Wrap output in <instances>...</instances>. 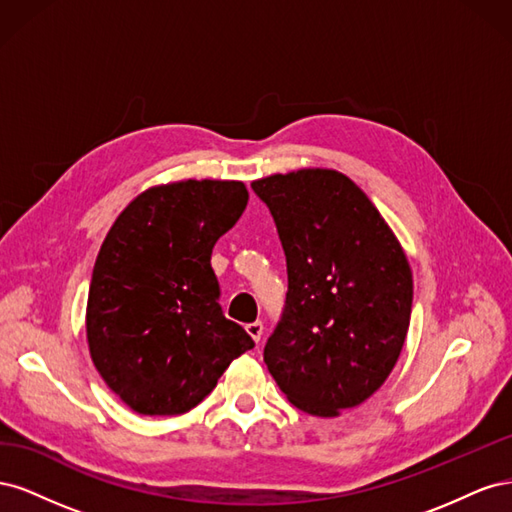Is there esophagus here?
<instances>
[{"label": "esophagus", "instance_id": "esophagus-1", "mask_svg": "<svg viewBox=\"0 0 512 512\" xmlns=\"http://www.w3.org/2000/svg\"><path fill=\"white\" fill-rule=\"evenodd\" d=\"M245 331H247V335H250L254 342L258 344L260 342V337H262V331H265V327H262V322L260 320H256V322H250L245 327Z\"/></svg>", "mask_w": 512, "mask_h": 512}]
</instances>
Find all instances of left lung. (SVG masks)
<instances>
[{
  "label": "left lung",
  "instance_id": "1",
  "mask_svg": "<svg viewBox=\"0 0 512 512\" xmlns=\"http://www.w3.org/2000/svg\"><path fill=\"white\" fill-rule=\"evenodd\" d=\"M280 235L288 292L265 363L292 406L339 416L393 371L412 312V271L365 192L329 168L252 183Z\"/></svg>",
  "mask_w": 512,
  "mask_h": 512
}]
</instances>
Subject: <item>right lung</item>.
<instances>
[{"label":"right lung","mask_w":512,"mask_h":512,"mask_svg":"<svg viewBox=\"0 0 512 512\" xmlns=\"http://www.w3.org/2000/svg\"><path fill=\"white\" fill-rule=\"evenodd\" d=\"M241 181L149 188L119 213L96 258L87 344L123 404L147 416L198 406L254 339L222 314L213 245L247 205Z\"/></svg>","instance_id":"obj_1"}]
</instances>
